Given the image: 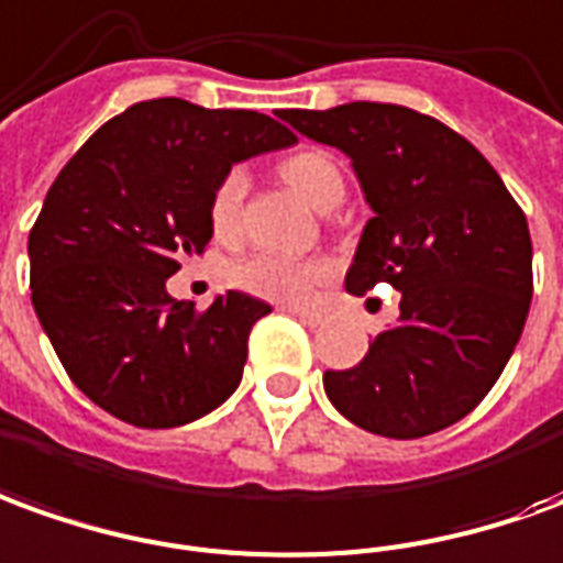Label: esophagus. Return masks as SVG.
<instances>
[{
	"mask_svg": "<svg viewBox=\"0 0 563 563\" xmlns=\"http://www.w3.org/2000/svg\"><path fill=\"white\" fill-rule=\"evenodd\" d=\"M288 312L294 316V319H300L303 324H309V328H319V324H324L328 321V316L321 312V309H303V306H288Z\"/></svg>",
	"mask_w": 563,
	"mask_h": 563,
	"instance_id": "1",
	"label": "esophagus"
}]
</instances>
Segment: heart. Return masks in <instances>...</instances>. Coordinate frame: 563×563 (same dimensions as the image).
<instances>
[{
    "instance_id": "1",
    "label": "heart",
    "mask_w": 563,
    "mask_h": 563,
    "mask_svg": "<svg viewBox=\"0 0 563 563\" xmlns=\"http://www.w3.org/2000/svg\"><path fill=\"white\" fill-rule=\"evenodd\" d=\"M282 177L288 180L309 205L321 211L333 208L343 199V174L328 153L321 150H303L282 162ZM247 196V174L244 168H230L211 192V227L220 239H230L242 227V205ZM331 275L328 260H300L275 251H260L254 257L242 260L232 266V285L247 290L263 300L275 303H303L309 290L321 278Z\"/></svg>"
}]
</instances>
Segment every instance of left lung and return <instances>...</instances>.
<instances>
[{
	"label": "left lung",
	"instance_id": "1",
	"mask_svg": "<svg viewBox=\"0 0 563 563\" xmlns=\"http://www.w3.org/2000/svg\"><path fill=\"white\" fill-rule=\"evenodd\" d=\"M288 125L343 150L367 220L349 294L401 290V319L349 371H324L331 405L374 435L422 438L463 420L503 374L533 297L525 211L494 165L432 115L355 100L282 110Z\"/></svg>",
	"mask_w": 563,
	"mask_h": 563
}]
</instances>
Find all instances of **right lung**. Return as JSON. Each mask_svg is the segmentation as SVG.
<instances>
[{
    "instance_id": "obj_1",
    "label": "right lung",
    "mask_w": 563,
    "mask_h": 563,
    "mask_svg": "<svg viewBox=\"0 0 563 563\" xmlns=\"http://www.w3.org/2000/svg\"><path fill=\"white\" fill-rule=\"evenodd\" d=\"M294 131L180 97L128 107L85 141L30 230V290L69 379L141 429L211 413L242 383L251 328L273 309L227 290L208 309L165 282L211 242V192Z\"/></svg>"
}]
</instances>
